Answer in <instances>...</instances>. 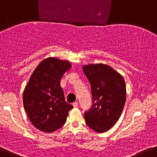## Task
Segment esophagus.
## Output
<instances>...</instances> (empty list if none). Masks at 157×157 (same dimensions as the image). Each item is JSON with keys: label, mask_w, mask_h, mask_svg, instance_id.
Listing matches in <instances>:
<instances>
[{"label": "esophagus", "mask_w": 157, "mask_h": 157, "mask_svg": "<svg viewBox=\"0 0 157 157\" xmlns=\"http://www.w3.org/2000/svg\"><path fill=\"white\" fill-rule=\"evenodd\" d=\"M73 106L74 107H77V106H78V103L77 102V101H75V103H73Z\"/></svg>", "instance_id": "34e87169"}]
</instances>
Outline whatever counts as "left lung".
<instances>
[{"label": "left lung", "instance_id": "left-lung-1", "mask_svg": "<svg viewBox=\"0 0 157 157\" xmlns=\"http://www.w3.org/2000/svg\"><path fill=\"white\" fill-rule=\"evenodd\" d=\"M92 89L93 104L84 114L86 124L98 132L109 130L119 118L126 101L123 77L107 65L82 66Z\"/></svg>", "mask_w": 157, "mask_h": 157}]
</instances>
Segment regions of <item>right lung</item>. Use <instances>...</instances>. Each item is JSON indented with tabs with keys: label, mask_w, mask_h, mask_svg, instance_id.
<instances>
[{
	"label": "right lung",
	"mask_w": 157,
	"mask_h": 157,
	"mask_svg": "<svg viewBox=\"0 0 157 157\" xmlns=\"http://www.w3.org/2000/svg\"><path fill=\"white\" fill-rule=\"evenodd\" d=\"M71 68L67 60L48 57L33 72L23 93L24 107L38 130L52 132L65 124L73 106L65 101L60 86L63 75Z\"/></svg>",
	"instance_id": "obj_1"
}]
</instances>
